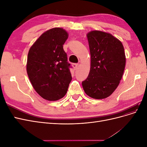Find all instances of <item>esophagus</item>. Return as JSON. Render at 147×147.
<instances>
[{
	"mask_svg": "<svg viewBox=\"0 0 147 147\" xmlns=\"http://www.w3.org/2000/svg\"><path fill=\"white\" fill-rule=\"evenodd\" d=\"M72 67H73V68H74V69L75 70H77V67H78V64H72Z\"/></svg>",
	"mask_w": 147,
	"mask_h": 147,
	"instance_id": "34e87169",
	"label": "esophagus"
}]
</instances>
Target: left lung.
I'll list each match as a JSON object with an SVG mask.
<instances>
[{"instance_id":"1","label":"left lung","mask_w":147,"mask_h":147,"mask_svg":"<svg viewBox=\"0 0 147 147\" xmlns=\"http://www.w3.org/2000/svg\"><path fill=\"white\" fill-rule=\"evenodd\" d=\"M86 36L91 67L82 86L90 97L105 99L115 91L122 78L126 65L124 47L119 40L103 31L92 30Z\"/></svg>"}]
</instances>
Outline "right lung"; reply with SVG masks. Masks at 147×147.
Here are the masks:
<instances>
[{"mask_svg": "<svg viewBox=\"0 0 147 147\" xmlns=\"http://www.w3.org/2000/svg\"><path fill=\"white\" fill-rule=\"evenodd\" d=\"M69 34L61 28L43 32L31 46L26 70L33 88L42 98L57 100L66 94L72 80L63 45Z\"/></svg>", "mask_w": 147, "mask_h": 147, "instance_id": "1", "label": "right lung"}]
</instances>
